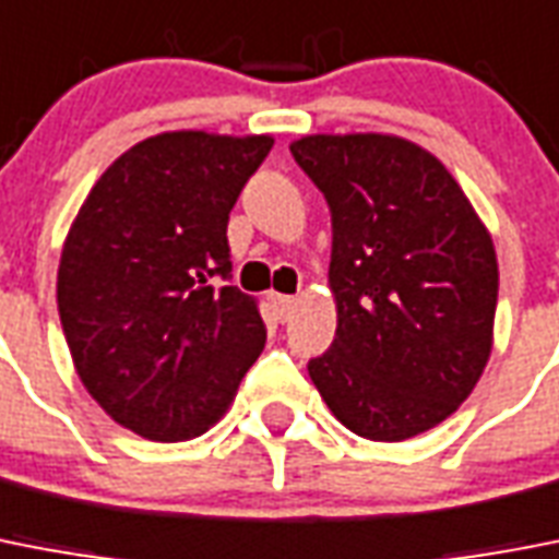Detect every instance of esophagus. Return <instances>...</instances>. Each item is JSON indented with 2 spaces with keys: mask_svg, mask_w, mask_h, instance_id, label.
I'll return each mask as SVG.
<instances>
[{
  "mask_svg": "<svg viewBox=\"0 0 559 559\" xmlns=\"http://www.w3.org/2000/svg\"><path fill=\"white\" fill-rule=\"evenodd\" d=\"M272 309H275V318H278L281 323L289 321V316H293L295 304H298V298L295 295H272Z\"/></svg>",
  "mask_w": 559,
  "mask_h": 559,
  "instance_id": "esophagus-1",
  "label": "esophagus"
}]
</instances>
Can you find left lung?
<instances>
[{"mask_svg":"<svg viewBox=\"0 0 559 559\" xmlns=\"http://www.w3.org/2000/svg\"><path fill=\"white\" fill-rule=\"evenodd\" d=\"M332 213L335 341L307 364L332 415L395 443L443 424L489 364L497 255L429 150L386 133L289 144Z\"/></svg>","mask_w":559,"mask_h":559,"instance_id":"obj_1","label":"left lung"}]
</instances>
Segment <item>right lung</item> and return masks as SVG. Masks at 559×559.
<instances>
[{
    "label": "right lung",
    "instance_id": "1",
    "mask_svg": "<svg viewBox=\"0 0 559 559\" xmlns=\"http://www.w3.org/2000/svg\"><path fill=\"white\" fill-rule=\"evenodd\" d=\"M272 135H150L102 173L64 238L56 301L93 401L158 443L199 438L266 344L229 281V210Z\"/></svg>",
    "mask_w": 559,
    "mask_h": 559
}]
</instances>
